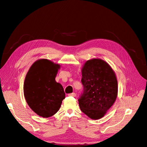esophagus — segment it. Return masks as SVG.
Masks as SVG:
<instances>
[{"label": "esophagus", "instance_id": "obj_1", "mask_svg": "<svg viewBox=\"0 0 147 147\" xmlns=\"http://www.w3.org/2000/svg\"><path fill=\"white\" fill-rule=\"evenodd\" d=\"M68 96H72V97H75V96H77V94H75V92H72V93H70V94H69Z\"/></svg>", "mask_w": 147, "mask_h": 147}]
</instances>
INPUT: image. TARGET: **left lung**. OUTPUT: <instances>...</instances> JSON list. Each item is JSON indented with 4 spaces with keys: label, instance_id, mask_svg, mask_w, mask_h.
Wrapping results in <instances>:
<instances>
[{
    "label": "left lung",
    "instance_id": "obj_1",
    "mask_svg": "<svg viewBox=\"0 0 147 147\" xmlns=\"http://www.w3.org/2000/svg\"><path fill=\"white\" fill-rule=\"evenodd\" d=\"M83 92L78 99L82 112L92 119L103 117L118 95V82L110 65L100 59L87 61L82 69Z\"/></svg>",
    "mask_w": 147,
    "mask_h": 147
}]
</instances>
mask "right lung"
<instances>
[{
    "mask_svg": "<svg viewBox=\"0 0 147 147\" xmlns=\"http://www.w3.org/2000/svg\"><path fill=\"white\" fill-rule=\"evenodd\" d=\"M60 65L42 59L31 65L24 83V95L29 107L39 116L48 118L59 110L65 98L63 86L55 78Z\"/></svg>",
    "mask_w": 147,
    "mask_h": 147,
    "instance_id": "1",
    "label": "right lung"
}]
</instances>
